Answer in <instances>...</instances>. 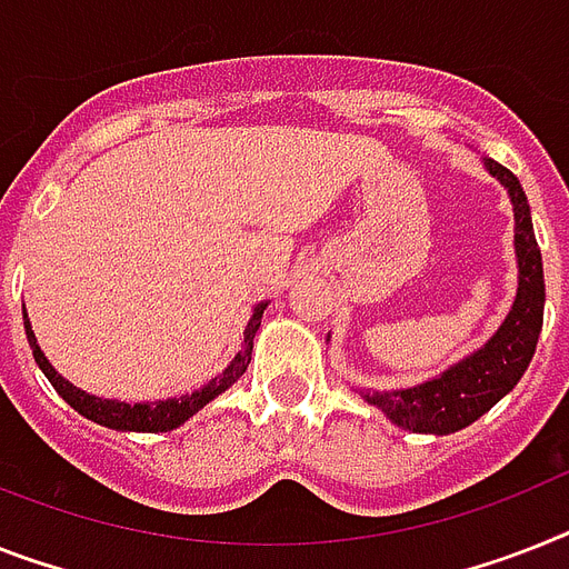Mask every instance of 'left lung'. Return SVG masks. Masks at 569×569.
Masks as SVG:
<instances>
[{
	"instance_id": "obj_1",
	"label": "left lung",
	"mask_w": 569,
	"mask_h": 569,
	"mask_svg": "<svg viewBox=\"0 0 569 569\" xmlns=\"http://www.w3.org/2000/svg\"><path fill=\"white\" fill-rule=\"evenodd\" d=\"M486 168L509 189L515 206V250H518V299L509 317L491 340L477 355L465 358L453 369L401 392H366V401L387 412L398 427L412 433H457L482 412L495 407L506 392L515 389L520 375L527 372L529 360L538 346L543 326V264L541 250L535 241L532 218H529L527 194L518 177L495 159H486Z\"/></svg>"
}]
</instances>
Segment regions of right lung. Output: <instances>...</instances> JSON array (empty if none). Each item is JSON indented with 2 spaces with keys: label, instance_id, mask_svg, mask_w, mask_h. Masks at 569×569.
<instances>
[{
  "label": "right lung",
  "instance_id": "add662e5",
  "mask_svg": "<svg viewBox=\"0 0 569 569\" xmlns=\"http://www.w3.org/2000/svg\"><path fill=\"white\" fill-rule=\"evenodd\" d=\"M261 313H264V305H258L252 319L243 328V346L238 351V358L227 366V372L218 375L214 380H209L203 389H197L191 396L186 398H168V401H157V403H124V401H104V398L87 396L78 387H72L69 380L60 378L51 363L42 358L40 346L34 340V331L26 322V335L28 342H31V351H34L37 366L42 369V375L49 378V383L58 389V396L63 398L69 407L87 416L89 421H96V425L112 427V430H139V433H166V430H173V427H180L182 421H189L200 407L211 401L214 396H220L223 389H229L234 380L241 378L247 372V366H250L252 358V337H256L258 326H261Z\"/></svg>",
  "mask_w": 569,
  "mask_h": 569
}]
</instances>
